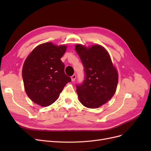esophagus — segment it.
<instances>
[{
	"label": "esophagus",
	"mask_w": 151,
	"mask_h": 151,
	"mask_svg": "<svg viewBox=\"0 0 151 151\" xmlns=\"http://www.w3.org/2000/svg\"><path fill=\"white\" fill-rule=\"evenodd\" d=\"M76 79V74H74L72 77H71V79H72V81H75Z\"/></svg>",
	"instance_id": "esophagus-1"
}]
</instances>
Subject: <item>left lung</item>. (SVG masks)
Instances as JSON below:
<instances>
[{
  "instance_id": "obj_1",
  "label": "left lung",
  "mask_w": 151,
  "mask_h": 151,
  "mask_svg": "<svg viewBox=\"0 0 151 151\" xmlns=\"http://www.w3.org/2000/svg\"><path fill=\"white\" fill-rule=\"evenodd\" d=\"M76 51L83 63L84 80L76 85L81 103L90 108L106 103L115 94L118 84V73L106 50L100 45L86 48L77 45Z\"/></svg>"
}]
</instances>
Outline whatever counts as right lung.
<instances>
[{
	"instance_id": "obj_1",
	"label": "right lung",
	"mask_w": 151,
	"mask_h": 151,
	"mask_svg": "<svg viewBox=\"0 0 151 151\" xmlns=\"http://www.w3.org/2000/svg\"><path fill=\"white\" fill-rule=\"evenodd\" d=\"M65 45L48 42L36 47L27 57L22 76L26 93L34 103L48 106L56 101L65 86L71 81L60 58Z\"/></svg>"
}]
</instances>
